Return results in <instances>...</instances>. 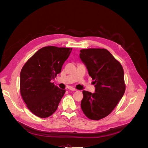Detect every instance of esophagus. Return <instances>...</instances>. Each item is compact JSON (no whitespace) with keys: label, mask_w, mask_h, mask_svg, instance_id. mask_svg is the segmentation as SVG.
Segmentation results:
<instances>
[{"label":"esophagus","mask_w":148,"mask_h":148,"mask_svg":"<svg viewBox=\"0 0 148 148\" xmlns=\"http://www.w3.org/2000/svg\"><path fill=\"white\" fill-rule=\"evenodd\" d=\"M69 89L70 91H77V89L75 88H73V87H69Z\"/></svg>","instance_id":"1"}]
</instances>
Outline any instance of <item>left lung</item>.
<instances>
[{
	"instance_id": "1",
	"label": "left lung",
	"mask_w": 148,
	"mask_h": 148,
	"mask_svg": "<svg viewBox=\"0 0 148 148\" xmlns=\"http://www.w3.org/2000/svg\"><path fill=\"white\" fill-rule=\"evenodd\" d=\"M80 52V59L95 84V92L83 91L81 107L88 119L98 120L109 115L124 95L123 69L106 49H82Z\"/></svg>"
}]
</instances>
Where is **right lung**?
Returning <instances> with one entry per match:
<instances>
[{
	"label": "right lung",
	"instance_id": "obj_1",
	"mask_svg": "<svg viewBox=\"0 0 148 148\" xmlns=\"http://www.w3.org/2000/svg\"><path fill=\"white\" fill-rule=\"evenodd\" d=\"M71 48L46 46L40 49L23 65L20 72V93L28 109L40 118L57 110L65 89L51 81L61 72Z\"/></svg>",
	"mask_w": 148,
	"mask_h": 148
}]
</instances>
